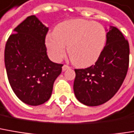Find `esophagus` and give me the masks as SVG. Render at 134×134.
Returning <instances> with one entry per match:
<instances>
[{
    "instance_id": "esophagus-1",
    "label": "esophagus",
    "mask_w": 134,
    "mask_h": 134,
    "mask_svg": "<svg viewBox=\"0 0 134 134\" xmlns=\"http://www.w3.org/2000/svg\"><path fill=\"white\" fill-rule=\"evenodd\" d=\"M70 67H69V66H67V65H66V64H64L63 67H62V70H63V71H65V70H68V69H70Z\"/></svg>"
}]
</instances>
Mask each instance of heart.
Here are the masks:
<instances>
[{
  "label": "heart",
  "instance_id": "obj_1",
  "mask_svg": "<svg viewBox=\"0 0 134 134\" xmlns=\"http://www.w3.org/2000/svg\"><path fill=\"white\" fill-rule=\"evenodd\" d=\"M106 31L98 23L83 19L64 21L54 32L46 36V46L54 60H60L67 53L72 63L79 67L93 64L100 56L106 42Z\"/></svg>",
  "mask_w": 134,
  "mask_h": 134
}]
</instances>
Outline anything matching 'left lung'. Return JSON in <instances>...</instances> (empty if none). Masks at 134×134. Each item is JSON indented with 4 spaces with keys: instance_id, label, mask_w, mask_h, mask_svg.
Returning a JSON list of instances; mask_svg holds the SVG:
<instances>
[{
    "instance_id": "left-lung-1",
    "label": "left lung",
    "mask_w": 134,
    "mask_h": 134,
    "mask_svg": "<svg viewBox=\"0 0 134 134\" xmlns=\"http://www.w3.org/2000/svg\"><path fill=\"white\" fill-rule=\"evenodd\" d=\"M130 47L123 34L110 27L107 42L94 65L75 69L74 91L84 105L99 106L110 100L126 77L129 66Z\"/></svg>"
}]
</instances>
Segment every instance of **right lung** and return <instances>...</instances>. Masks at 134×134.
Returning a JSON list of instances; mask_svg holds the SVG:
<instances>
[{
	"mask_svg": "<svg viewBox=\"0 0 134 134\" xmlns=\"http://www.w3.org/2000/svg\"><path fill=\"white\" fill-rule=\"evenodd\" d=\"M48 27L36 16L27 17L14 30L5 46L4 64L10 85L19 99L28 105L47 102L63 64L50 60L45 37Z\"/></svg>",
	"mask_w": 134,
	"mask_h": 134,
	"instance_id": "add662e5",
	"label": "right lung"
}]
</instances>
